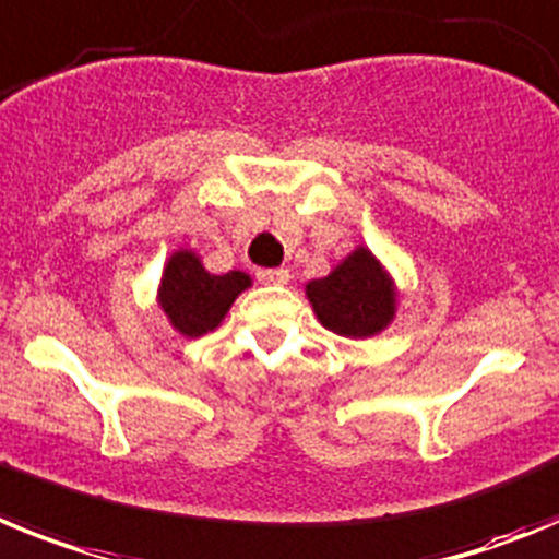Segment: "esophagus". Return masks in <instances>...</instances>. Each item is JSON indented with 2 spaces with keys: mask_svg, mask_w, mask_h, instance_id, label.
<instances>
[{
  "mask_svg": "<svg viewBox=\"0 0 559 559\" xmlns=\"http://www.w3.org/2000/svg\"><path fill=\"white\" fill-rule=\"evenodd\" d=\"M255 278H259L261 284L281 286L289 281V270H284V266H275V270H259V273H255Z\"/></svg>",
  "mask_w": 559,
  "mask_h": 559,
  "instance_id": "34e87169",
  "label": "esophagus"
}]
</instances>
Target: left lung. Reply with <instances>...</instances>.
Returning a JSON list of instances; mask_svg holds the SVG:
<instances>
[{"label": "left lung", "mask_w": 559, "mask_h": 559, "mask_svg": "<svg viewBox=\"0 0 559 559\" xmlns=\"http://www.w3.org/2000/svg\"><path fill=\"white\" fill-rule=\"evenodd\" d=\"M307 295L320 323L343 337H371L394 320V286L366 247H357L326 278L309 281Z\"/></svg>", "instance_id": "left-lung-1"}]
</instances>
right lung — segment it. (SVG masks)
<instances>
[{
  "mask_svg": "<svg viewBox=\"0 0 559 559\" xmlns=\"http://www.w3.org/2000/svg\"><path fill=\"white\" fill-rule=\"evenodd\" d=\"M247 286H250L247 273L233 270L225 275H211L193 252L179 250L165 264L159 307L179 334L202 337L219 326L233 300L239 298Z\"/></svg>",
  "mask_w": 559,
  "mask_h": 559,
  "instance_id": "1",
  "label": "right lung"
}]
</instances>
